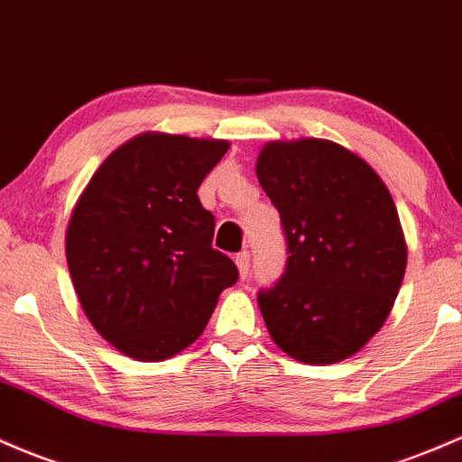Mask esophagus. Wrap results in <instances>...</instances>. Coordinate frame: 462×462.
Returning <instances> with one entry per match:
<instances>
[{
	"instance_id": "34e87169",
	"label": "esophagus",
	"mask_w": 462,
	"mask_h": 462,
	"mask_svg": "<svg viewBox=\"0 0 462 462\" xmlns=\"http://www.w3.org/2000/svg\"><path fill=\"white\" fill-rule=\"evenodd\" d=\"M235 261H236V267H239V273H241V278H245L247 273H250V252H239V254L235 256Z\"/></svg>"
}]
</instances>
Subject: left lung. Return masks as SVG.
Returning <instances> with one entry per match:
<instances>
[{
    "mask_svg": "<svg viewBox=\"0 0 462 462\" xmlns=\"http://www.w3.org/2000/svg\"><path fill=\"white\" fill-rule=\"evenodd\" d=\"M256 177L289 254L281 281L258 291L267 331L298 362H342L383 327L402 289L408 247L393 197L331 140L267 142Z\"/></svg>",
    "mask_w": 462,
    "mask_h": 462,
    "instance_id": "left-lung-1",
    "label": "left lung"
}]
</instances>
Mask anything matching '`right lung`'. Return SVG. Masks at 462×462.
Segmentation results:
<instances>
[{
	"label": "right lung",
	"instance_id": "1",
	"mask_svg": "<svg viewBox=\"0 0 462 462\" xmlns=\"http://www.w3.org/2000/svg\"><path fill=\"white\" fill-rule=\"evenodd\" d=\"M226 140L140 134L111 153L76 201L65 256L85 316L138 362H162L204 333L236 265L212 250L197 190Z\"/></svg>",
	"mask_w": 462,
	"mask_h": 462
}]
</instances>
